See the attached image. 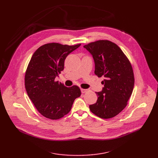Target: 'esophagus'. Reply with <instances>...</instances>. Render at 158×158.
Here are the masks:
<instances>
[{
	"label": "esophagus",
	"instance_id": "esophagus-1",
	"mask_svg": "<svg viewBox=\"0 0 158 158\" xmlns=\"http://www.w3.org/2000/svg\"><path fill=\"white\" fill-rule=\"evenodd\" d=\"M81 93L84 94V93H86V92H87L88 89H82V88H81Z\"/></svg>",
	"mask_w": 158,
	"mask_h": 158
}]
</instances>
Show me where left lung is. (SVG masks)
Returning a JSON list of instances; mask_svg holds the SVG:
<instances>
[{"label": "left lung", "mask_w": 158, "mask_h": 158, "mask_svg": "<svg viewBox=\"0 0 158 158\" xmlns=\"http://www.w3.org/2000/svg\"><path fill=\"white\" fill-rule=\"evenodd\" d=\"M84 48L94 58L95 74L105 78L101 92H95L97 102L89 105V110L100 118H113L125 108L133 90L132 66L120 48L110 41L98 40Z\"/></svg>", "instance_id": "8db88e82"}]
</instances>
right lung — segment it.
Masks as SVG:
<instances>
[{
    "mask_svg": "<svg viewBox=\"0 0 158 158\" xmlns=\"http://www.w3.org/2000/svg\"><path fill=\"white\" fill-rule=\"evenodd\" d=\"M81 44H45L32 56L25 76V87L37 110L47 118L60 119L70 111L81 93L77 86L66 87L55 79L64 69L66 57Z\"/></svg>",
    "mask_w": 158,
    "mask_h": 158,
    "instance_id": "add662e5",
    "label": "right lung"
}]
</instances>
